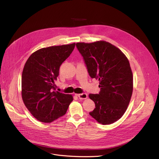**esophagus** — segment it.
Masks as SVG:
<instances>
[{
  "label": "esophagus",
  "mask_w": 159,
  "mask_h": 159,
  "mask_svg": "<svg viewBox=\"0 0 159 159\" xmlns=\"http://www.w3.org/2000/svg\"><path fill=\"white\" fill-rule=\"evenodd\" d=\"M80 99H86L88 97V95L86 93H81V94H75Z\"/></svg>",
  "instance_id": "1"
}]
</instances>
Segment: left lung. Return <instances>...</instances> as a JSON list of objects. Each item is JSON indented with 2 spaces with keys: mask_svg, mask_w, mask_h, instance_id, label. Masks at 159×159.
Masks as SVG:
<instances>
[{
  "mask_svg": "<svg viewBox=\"0 0 159 159\" xmlns=\"http://www.w3.org/2000/svg\"><path fill=\"white\" fill-rule=\"evenodd\" d=\"M89 76L98 79L101 91L89 94L95 108L89 115L102 124L120 119L126 111L133 92V74L129 61L120 50L106 41L78 43Z\"/></svg>",
  "mask_w": 159,
  "mask_h": 159,
  "instance_id": "1",
  "label": "left lung"
}]
</instances>
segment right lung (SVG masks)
I'll use <instances>...</instances> for the list:
<instances>
[{"instance_id":"right-lung-1","label":"right lung","mask_w":159,"mask_h":159,"mask_svg":"<svg viewBox=\"0 0 159 159\" xmlns=\"http://www.w3.org/2000/svg\"><path fill=\"white\" fill-rule=\"evenodd\" d=\"M75 44L50 46L32 53L22 74V97L32 115L43 122H52L64 115L73 101L71 95L55 91V80L62 62Z\"/></svg>"}]
</instances>
